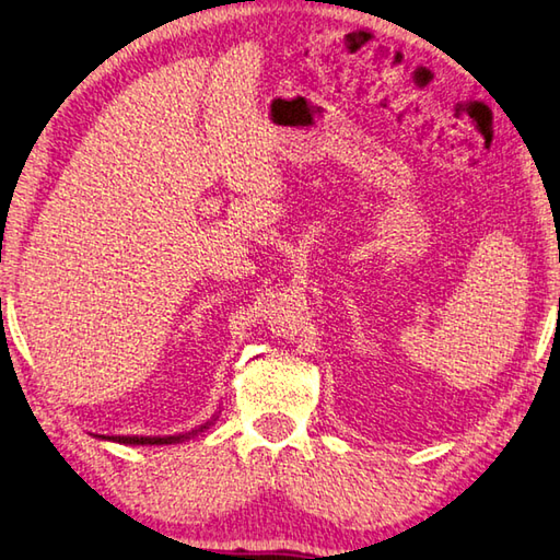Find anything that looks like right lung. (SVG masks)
I'll list each match as a JSON object with an SVG mask.
<instances>
[{
  "instance_id": "obj_1",
  "label": "right lung",
  "mask_w": 560,
  "mask_h": 560,
  "mask_svg": "<svg viewBox=\"0 0 560 560\" xmlns=\"http://www.w3.org/2000/svg\"><path fill=\"white\" fill-rule=\"evenodd\" d=\"M206 428V425H203ZM186 435H170V438H137V435H115V438H107V440H115V443H125V445H172V443H179Z\"/></svg>"
}]
</instances>
